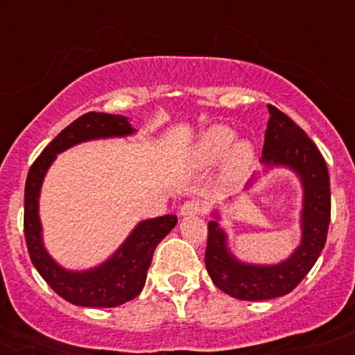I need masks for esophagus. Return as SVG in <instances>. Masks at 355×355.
<instances>
[{"instance_id": "34e87169", "label": "esophagus", "mask_w": 355, "mask_h": 355, "mask_svg": "<svg viewBox=\"0 0 355 355\" xmlns=\"http://www.w3.org/2000/svg\"><path fill=\"white\" fill-rule=\"evenodd\" d=\"M205 211V205L200 200H189L181 207L182 217H193V215H202Z\"/></svg>"}]
</instances>
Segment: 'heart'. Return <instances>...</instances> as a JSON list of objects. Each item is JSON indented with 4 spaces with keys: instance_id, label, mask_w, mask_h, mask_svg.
<instances>
[{
    "instance_id": "1",
    "label": "heart",
    "mask_w": 355,
    "mask_h": 355,
    "mask_svg": "<svg viewBox=\"0 0 355 355\" xmlns=\"http://www.w3.org/2000/svg\"><path fill=\"white\" fill-rule=\"evenodd\" d=\"M236 131L232 128L217 124L208 128L196 145V159L202 166H211L227 155L224 164V174L229 179L243 176L253 160L254 148L248 140L236 141Z\"/></svg>"
}]
</instances>
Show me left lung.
Here are the masks:
<instances>
[{"instance_id": "8db88e82", "label": "left lung", "mask_w": 355, "mask_h": 355, "mask_svg": "<svg viewBox=\"0 0 355 355\" xmlns=\"http://www.w3.org/2000/svg\"><path fill=\"white\" fill-rule=\"evenodd\" d=\"M268 111L261 162L266 167H288L301 179L304 189L302 237L294 253L284 261L277 265H250L229 253L227 236L218 227L217 220L208 222L205 251L208 275L220 291L241 301H265L294 291L320 257L330 224V178L323 155L287 114L273 105H268Z\"/></svg>"}]
</instances>
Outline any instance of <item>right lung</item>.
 <instances>
[{
	"label": "right lung",
	"mask_w": 355,
	"mask_h": 355,
	"mask_svg": "<svg viewBox=\"0 0 355 355\" xmlns=\"http://www.w3.org/2000/svg\"><path fill=\"white\" fill-rule=\"evenodd\" d=\"M131 133H135V130L124 116L87 112L64 128L44 148L27 174L24 232L28 254L49 287L71 304L85 308H114L137 297L145 286L157 244L178 224L176 215H162L140 222L111 258L85 272H69L63 268L44 248L39 220V195L44 176L58 153L82 141L128 137Z\"/></svg>",
	"instance_id": "add662e5"
}]
</instances>
